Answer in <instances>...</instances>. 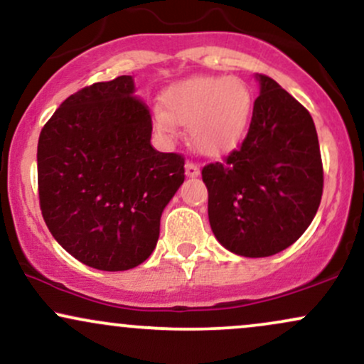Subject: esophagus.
<instances>
[{
    "label": "esophagus",
    "instance_id": "34e87169",
    "mask_svg": "<svg viewBox=\"0 0 364 364\" xmlns=\"http://www.w3.org/2000/svg\"><path fill=\"white\" fill-rule=\"evenodd\" d=\"M199 173H200V168H199V165L196 164V161H192V160H187V164H186V175L187 177H199Z\"/></svg>",
    "mask_w": 364,
    "mask_h": 364
}]
</instances>
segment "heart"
I'll list each match as a JSON object with an SVG mask.
<instances>
[{
    "mask_svg": "<svg viewBox=\"0 0 364 364\" xmlns=\"http://www.w3.org/2000/svg\"><path fill=\"white\" fill-rule=\"evenodd\" d=\"M163 109L153 112V126L166 139L189 126L192 144L204 155L233 148L247 129L252 97L243 81L223 76H199L173 85L161 97Z\"/></svg>",
    "mask_w": 364,
    "mask_h": 364,
    "instance_id": "1",
    "label": "heart"
}]
</instances>
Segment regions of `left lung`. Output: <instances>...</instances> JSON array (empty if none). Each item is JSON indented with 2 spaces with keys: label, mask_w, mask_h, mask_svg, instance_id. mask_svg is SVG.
<instances>
[{
  "label": "left lung",
  "mask_w": 364,
  "mask_h": 364,
  "mask_svg": "<svg viewBox=\"0 0 364 364\" xmlns=\"http://www.w3.org/2000/svg\"><path fill=\"white\" fill-rule=\"evenodd\" d=\"M257 80L260 95L240 148L203 168L213 233L243 257H269L293 245L317 215L323 191L310 112L272 78Z\"/></svg>",
  "instance_id": "left-lung-1"
}]
</instances>
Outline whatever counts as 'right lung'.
<instances>
[{"instance_id": "1", "label": "right lung", "mask_w": 364, "mask_h": 364, "mask_svg": "<svg viewBox=\"0 0 364 364\" xmlns=\"http://www.w3.org/2000/svg\"><path fill=\"white\" fill-rule=\"evenodd\" d=\"M151 114L132 76L81 88L42 127L38 203L64 250L98 271L144 262L183 178V156L151 146Z\"/></svg>"}]
</instances>
